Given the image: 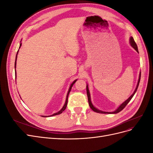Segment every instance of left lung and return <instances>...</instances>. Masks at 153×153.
Here are the masks:
<instances>
[{
	"label": "left lung",
	"mask_w": 153,
	"mask_h": 153,
	"mask_svg": "<svg viewBox=\"0 0 153 153\" xmlns=\"http://www.w3.org/2000/svg\"><path fill=\"white\" fill-rule=\"evenodd\" d=\"M129 44H130V45L131 46V47L135 49L137 52H138V47H137V45L136 44V43L135 42V41H134L133 37H130V38H129ZM140 76H141V72H140V74H139V78H138V83H137V87H136V89L134 91L133 93L129 97L128 99H127L126 101H124V102L121 104L120 105L119 107L114 110V112H104V111H102V110H100L98 108H96L95 106H94V105H92V102H91V95H90V92H89V87H88V85L87 84V86H86V90H87V98H88V102H89V105L90 106L91 108L94 111V112H97V113H100V114H117L119 113V112H121V111L122 110L124 109V108L127 105V104L130 101V100H131V98L133 97L134 94H135V92H137V90L138 89V85H139V83H140Z\"/></svg>",
	"instance_id": "obj_1"
}]
</instances>
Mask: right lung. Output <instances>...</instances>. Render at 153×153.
Instances as JSON below:
<instances>
[{
  "label": "right lung",
  "instance_id": "obj_1",
  "mask_svg": "<svg viewBox=\"0 0 153 153\" xmlns=\"http://www.w3.org/2000/svg\"><path fill=\"white\" fill-rule=\"evenodd\" d=\"M21 42V41H20ZM21 46H22V43H20V47H19V48L21 47ZM18 52H17V53H16V59H15V78H16V59H17V55H18ZM76 80H77V79L76 80H74L73 82V83L72 84L70 85V87H69V90H68V94H67V96H66V101H65V103H64V106H63V107L62 108V109L61 110H59V112H57V113H55V114H52V115H48V116H44V115H41V116L42 117H52V116H54V115H59V114H61L63 111L65 110L66 108V106H67V104H68V96H69V92H70V91H71V88H72V87H73V84H75V83L76 82Z\"/></svg>",
  "mask_w": 153,
  "mask_h": 153
}]
</instances>
